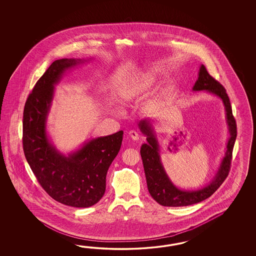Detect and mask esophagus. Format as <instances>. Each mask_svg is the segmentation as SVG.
Returning a JSON list of instances; mask_svg holds the SVG:
<instances>
[{
    "label": "esophagus",
    "mask_w": 256,
    "mask_h": 256,
    "mask_svg": "<svg viewBox=\"0 0 256 256\" xmlns=\"http://www.w3.org/2000/svg\"><path fill=\"white\" fill-rule=\"evenodd\" d=\"M129 136L134 140V141H137L139 139V134L138 132L134 130H132L129 132Z\"/></svg>",
    "instance_id": "esophagus-1"
}]
</instances>
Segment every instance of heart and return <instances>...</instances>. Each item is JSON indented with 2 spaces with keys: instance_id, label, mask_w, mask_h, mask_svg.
Returning a JSON list of instances; mask_svg holds the SVG:
<instances>
[{
  "instance_id": "1",
  "label": "heart",
  "mask_w": 256,
  "mask_h": 256,
  "mask_svg": "<svg viewBox=\"0 0 256 256\" xmlns=\"http://www.w3.org/2000/svg\"><path fill=\"white\" fill-rule=\"evenodd\" d=\"M156 80L158 74L156 71H144L132 78L120 88L117 93V98L120 102H128L149 92Z\"/></svg>"
}]
</instances>
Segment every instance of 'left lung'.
Wrapping results in <instances>:
<instances>
[{"label": "left lung", "instance_id": "8db88e82", "mask_svg": "<svg viewBox=\"0 0 256 256\" xmlns=\"http://www.w3.org/2000/svg\"><path fill=\"white\" fill-rule=\"evenodd\" d=\"M192 90H207L208 92L214 94L222 100L230 134L226 152L217 173L210 184L196 190H180L172 183L164 168L152 119L146 118L140 120L138 127L142 134L146 136L147 142L142 144L140 152L146 178L147 188L152 198L164 207L190 206L205 200L212 196L222 184L223 181L226 180L230 168L234 142L237 136V126L226 90L220 82L208 74L205 66L202 65L198 71V78L192 88Z\"/></svg>", "mask_w": 256, "mask_h": 256}]
</instances>
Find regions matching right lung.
I'll return each instance as SVG.
<instances>
[{
    "label": "right lung",
    "mask_w": 256,
    "mask_h": 256,
    "mask_svg": "<svg viewBox=\"0 0 256 256\" xmlns=\"http://www.w3.org/2000/svg\"><path fill=\"white\" fill-rule=\"evenodd\" d=\"M87 61H54L29 94L22 119L24 152L39 184L54 200L75 208L90 207L102 198L106 174L120 151L124 136L119 130L93 138L68 156L61 154L49 138L46 120L54 86L66 71Z\"/></svg>",
    "instance_id": "right-lung-1"
}]
</instances>
